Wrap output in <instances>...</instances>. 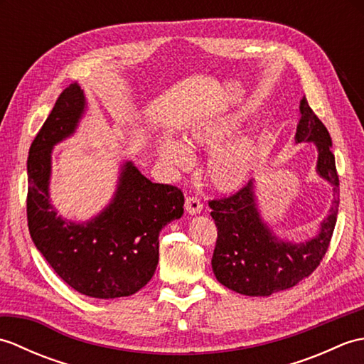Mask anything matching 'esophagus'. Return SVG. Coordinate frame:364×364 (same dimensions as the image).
I'll list each match as a JSON object with an SVG mask.
<instances>
[{
	"label": "esophagus",
	"mask_w": 364,
	"mask_h": 364,
	"mask_svg": "<svg viewBox=\"0 0 364 364\" xmlns=\"http://www.w3.org/2000/svg\"><path fill=\"white\" fill-rule=\"evenodd\" d=\"M184 208H186V211L191 214V215H196V214H200L203 210V203L200 202V200L197 197H188L186 198V203H184Z\"/></svg>",
	"instance_id": "obj_1"
}]
</instances>
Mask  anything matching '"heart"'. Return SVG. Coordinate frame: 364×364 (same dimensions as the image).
<instances>
[{
    "label": "heart",
    "instance_id": "b5f03b06",
    "mask_svg": "<svg viewBox=\"0 0 364 364\" xmlns=\"http://www.w3.org/2000/svg\"><path fill=\"white\" fill-rule=\"evenodd\" d=\"M242 128V115L233 111L203 115L184 128V142L192 150L214 151L208 161L206 175L211 186L223 194L241 191L257 172L261 156L258 139L245 136L231 142ZM158 150L161 158L173 167L186 170L192 166V154L181 141L161 137Z\"/></svg>",
    "mask_w": 364,
    "mask_h": 364
}]
</instances>
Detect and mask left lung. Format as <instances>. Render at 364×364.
Here are the masks:
<instances>
[{"instance_id":"left-lung-1","label":"left lung","mask_w":364,"mask_h":364,"mask_svg":"<svg viewBox=\"0 0 364 364\" xmlns=\"http://www.w3.org/2000/svg\"><path fill=\"white\" fill-rule=\"evenodd\" d=\"M296 144H314L316 173L333 188L330 213L316 236L301 242L282 239L264 220L258 205L257 181H249L235 196L210 202L218 227V242L211 266L218 282L242 296L267 297L289 289L310 275L326 255L336 225L339 180L331 137L308 105L300 100Z\"/></svg>"}]
</instances>
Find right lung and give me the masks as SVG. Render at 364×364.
I'll return each mask as SVG.
<instances>
[{
  "label": "right lung",
  "instance_id": "add662e5",
  "mask_svg": "<svg viewBox=\"0 0 364 364\" xmlns=\"http://www.w3.org/2000/svg\"><path fill=\"white\" fill-rule=\"evenodd\" d=\"M87 102L78 82L59 95L31 144L28 158V227L37 250L63 280L94 299L128 297L151 280L159 261V233L180 219L183 192L151 183L133 161L122 162L111 202L94 218L75 222L51 203L54 145L76 133Z\"/></svg>",
  "mask_w": 364,
  "mask_h": 364
}]
</instances>
